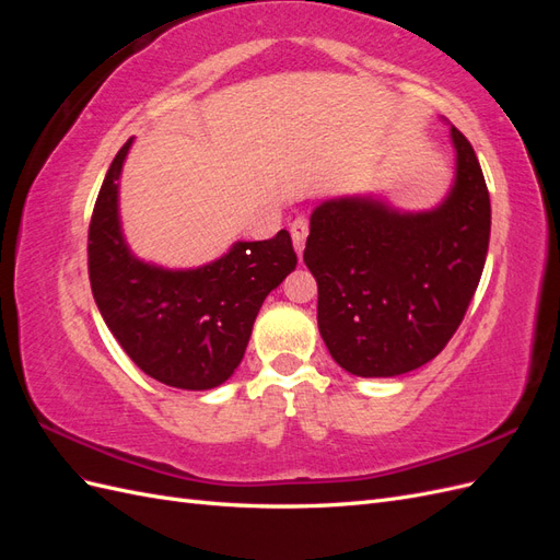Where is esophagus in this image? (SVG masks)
Returning <instances> with one entry per match:
<instances>
[{
    "mask_svg": "<svg viewBox=\"0 0 560 560\" xmlns=\"http://www.w3.org/2000/svg\"><path fill=\"white\" fill-rule=\"evenodd\" d=\"M292 243H294V249H296V254H299V259H301V254H303V247H306V238H308V222L306 219H296V222L292 224Z\"/></svg>",
    "mask_w": 560,
    "mask_h": 560,
    "instance_id": "obj_1",
    "label": "esophagus"
}]
</instances>
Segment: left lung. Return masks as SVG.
<instances>
[{
  "instance_id": "obj_1",
  "label": "left lung",
  "mask_w": 560,
  "mask_h": 560,
  "mask_svg": "<svg viewBox=\"0 0 560 560\" xmlns=\"http://www.w3.org/2000/svg\"><path fill=\"white\" fill-rule=\"evenodd\" d=\"M455 179L432 210L376 196L329 198L311 214L303 261L317 280V327L348 374L389 378L434 360L477 292L490 198L465 135L451 126Z\"/></svg>"
}]
</instances>
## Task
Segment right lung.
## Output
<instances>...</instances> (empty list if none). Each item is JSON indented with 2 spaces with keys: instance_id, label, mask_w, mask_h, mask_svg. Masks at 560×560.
<instances>
[{
  "instance_id": "obj_1",
  "label": "right lung",
  "mask_w": 560,
  "mask_h": 560,
  "mask_svg": "<svg viewBox=\"0 0 560 560\" xmlns=\"http://www.w3.org/2000/svg\"><path fill=\"white\" fill-rule=\"evenodd\" d=\"M132 138L112 161L89 229L91 290L105 325L147 376L179 389H212L238 369L264 299L296 268L287 231L198 268H163L130 252L118 214Z\"/></svg>"
}]
</instances>
